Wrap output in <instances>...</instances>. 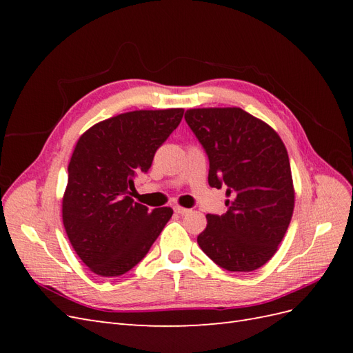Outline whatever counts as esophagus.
I'll list each match as a JSON object with an SVG mask.
<instances>
[{
    "instance_id": "1",
    "label": "esophagus",
    "mask_w": 353,
    "mask_h": 353,
    "mask_svg": "<svg viewBox=\"0 0 353 353\" xmlns=\"http://www.w3.org/2000/svg\"><path fill=\"white\" fill-rule=\"evenodd\" d=\"M174 210L178 213V215H187V213L190 212V209L181 208V206H174Z\"/></svg>"
}]
</instances>
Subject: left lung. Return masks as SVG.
Listing matches in <instances>:
<instances>
[{
  "label": "left lung",
  "mask_w": 353,
  "mask_h": 353,
  "mask_svg": "<svg viewBox=\"0 0 353 353\" xmlns=\"http://www.w3.org/2000/svg\"><path fill=\"white\" fill-rule=\"evenodd\" d=\"M185 122L209 157V185L227 187L223 215L208 213L200 249L221 268L250 272L268 262L292 221L294 188L285 145L240 108L190 109Z\"/></svg>",
  "instance_id": "obj_1"
}]
</instances>
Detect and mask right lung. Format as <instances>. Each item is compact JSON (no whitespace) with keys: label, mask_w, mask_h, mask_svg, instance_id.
Returning <instances> with one entry per match:
<instances>
[{"label":"right lung","mask_w":353,"mask_h":353,"mask_svg":"<svg viewBox=\"0 0 353 353\" xmlns=\"http://www.w3.org/2000/svg\"><path fill=\"white\" fill-rule=\"evenodd\" d=\"M184 109L135 110L83 132L69 162L63 225L81 261L100 276H119L140 262L172 216L134 201L137 174L176 130Z\"/></svg>","instance_id":"right-lung-1"}]
</instances>
